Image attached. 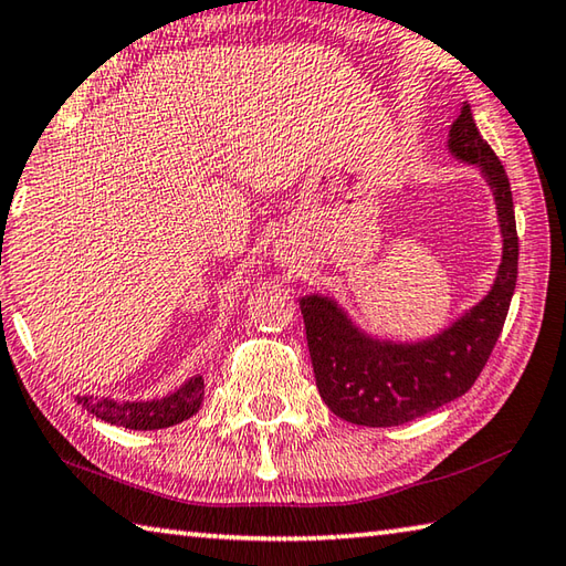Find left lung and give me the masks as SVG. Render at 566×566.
Instances as JSON below:
<instances>
[{"instance_id":"left-lung-1","label":"left lung","mask_w":566,"mask_h":566,"mask_svg":"<svg viewBox=\"0 0 566 566\" xmlns=\"http://www.w3.org/2000/svg\"><path fill=\"white\" fill-rule=\"evenodd\" d=\"M449 150L463 163L481 167L495 195L503 263L493 291L441 335L413 345L367 337L349 323L335 301L323 295L303 297L301 311L317 391L327 409L349 423L379 429L399 426L458 399L481 377L503 333L515 293L520 253L513 191L505 167L478 133L468 103L461 105L451 125Z\"/></svg>"}]
</instances>
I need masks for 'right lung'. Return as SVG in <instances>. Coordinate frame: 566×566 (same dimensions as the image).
<instances>
[{
  "instance_id": "obj_1",
  "label": "right lung",
  "mask_w": 566,
  "mask_h": 566,
  "mask_svg": "<svg viewBox=\"0 0 566 566\" xmlns=\"http://www.w3.org/2000/svg\"><path fill=\"white\" fill-rule=\"evenodd\" d=\"M201 399H205V379L191 377L165 399L117 403L113 399L78 397V403L93 416H98L101 421L125 426L133 431H155L182 423L189 416H195L201 407Z\"/></svg>"
}]
</instances>
